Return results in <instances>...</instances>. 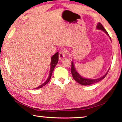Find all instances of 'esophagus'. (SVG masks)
Listing matches in <instances>:
<instances>
[{
    "label": "esophagus",
    "mask_w": 122,
    "mask_h": 122,
    "mask_svg": "<svg viewBox=\"0 0 122 122\" xmlns=\"http://www.w3.org/2000/svg\"><path fill=\"white\" fill-rule=\"evenodd\" d=\"M66 56V53H65V51L63 50H62L59 52V59L62 60L63 59V58L65 57Z\"/></svg>",
    "instance_id": "1"
}]
</instances>
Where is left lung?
I'll return each instance as SVG.
<instances>
[{"label":"left lung","instance_id":"8db88e82","mask_svg":"<svg viewBox=\"0 0 122 122\" xmlns=\"http://www.w3.org/2000/svg\"><path fill=\"white\" fill-rule=\"evenodd\" d=\"M97 29H99V30H102L103 31L105 32V33L107 34V35H108V34L107 32V31L106 30V29L104 28V27L102 26V25L100 23H98L97 24ZM109 38L111 40V37H109ZM71 73L72 75V77L74 80L76 81V82H77L78 83L81 84V85H83V86H87V85H92V84L94 83H96L97 82H98L99 81H100L103 79L105 78V77L106 76V75H107L108 72V71H107V72L106 73L104 76H103L99 78H97V79H88V78H83L80 75H79L75 69L74 64H73V62L72 61L71 63Z\"/></svg>","mask_w":122,"mask_h":122}]
</instances>
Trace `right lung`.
<instances>
[{
	"instance_id": "obj_1",
	"label": "right lung",
	"mask_w": 122,
	"mask_h": 122,
	"mask_svg": "<svg viewBox=\"0 0 122 122\" xmlns=\"http://www.w3.org/2000/svg\"><path fill=\"white\" fill-rule=\"evenodd\" d=\"M58 61H59V53L56 52L55 54L52 57H51V67H50V74L49 76L48 77V78L47 79V80L44 83L42 84V85H40V86H39L37 88H36L35 89H39L40 88L44 86L45 85H46L48 82H49V81L50 80V78L51 77V75H52V72L54 71V69L55 68V67L56 66V65H57V63L58 62Z\"/></svg>"
}]
</instances>
